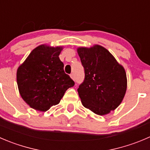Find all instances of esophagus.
Instances as JSON below:
<instances>
[{
  "label": "esophagus",
  "instance_id": "34e87169",
  "mask_svg": "<svg viewBox=\"0 0 150 150\" xmlns=\"http://www.w3.org/2000/svg\"><path fill=\"white\" fill-rule=\"evenodd\" d=\"M70 77H71V78H72V80H74V81H75V75H74V74H73V73L71 74V75H70Z\"/></svg>",
  "mask_w": 150,
  "mask_h": 150
}]
</instances>
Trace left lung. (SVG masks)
<instances>
[{
	"mask_svg": "<svg viewBox=\"0 0 150 150\" xmlns=\"http://www.w3.org/2000/svg\"><path fill=\"white\" fill-rule=\"evenodd\" d=\"M78 53L85 78L78 88L83 105L98 115L117 108L127 89L124 67L111 53L100 45L79 47Z\"/></svg>",
	"mask_w": 150,
	"mask_h": 150,
	"instance_id": "1",
	"label": "left lung"
}]
</instances>
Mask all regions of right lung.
Masks as SVG:
<instances>
[{"instance_id":"obj_1","label":"right lung","mask_w":150,"mask_h":150,"mask_svg":"<svg viewBox=\"0 0 150 150\" xmlns=\"http://www.w3.org/2000/svg\"><path fill=\"white\" fill-rule=\"evenodd\" d=\"M62 50V47L38 46L17 69L20 95L35 110L46 111L59 104L65 91L75 85L59 57Z\"/></svg>"}]
</instances>
